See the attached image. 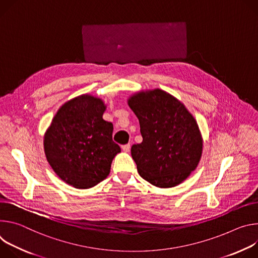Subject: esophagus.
I'll list each match as a JSON object with an SVG mask.
<instances>
[{
	"label": "esophagus",
	"instance_id": "34e87169",
	"mask_svg": "<svg viewBox=\"0 0 258 258\" xmlns=\"http://www.w3.org/2000/svg\"><path fill=\"white\" fill-rule=\"evenodd\" d=\"M130 148H131V146L128 144V145H124V146L122 147V150H123L125 153H128V152L130 151Z\"/></svg>",
	"mask_w": 258,
	"mask_h": 258
}]
</instances>
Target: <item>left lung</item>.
I'll return each instance as SVG.
<instances>
[{
  "label": "left lung",
  "mask_w": 258,
  "mask_h": 258,
  "mask_svg": "<svg viewBox=\"0 0 258 258\" xmlns=\"http://www.w3.org/2000/svg\"><path fill=\"white\" fill-rule=\"evenodd\" d=\"M128 104L138 118L142 136L141 144L131 148L139 175L158 187L181 183L197 168L203 151L192 114L161 89L137 92Z\"/></svg>",
  "instance_id": "left-lung-1"
}]
</instances>
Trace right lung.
<instances>
[{
  "mask_svg": "<svg viewBox=\"0 0 258 258\" xmlns=\"http://www.w3.org/2000/svg\"><path fill=\"white\" fill-rule=\"evenodd\" d=\"M106 106L97 97L80 95L66 102L44 136L48 163L60 179L89 188L109 174L121 148L112 141L113 126L102 119Z\"/></svg>",
  "mask_w": 258,
  "mask_h": 258,
  "instance_id": "add662e5",
  "label": "right lung"
}]
</instances>
